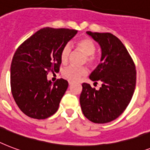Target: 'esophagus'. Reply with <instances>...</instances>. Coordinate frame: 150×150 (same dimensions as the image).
I'll use <instances>...</instances> for the list:
<instances>
[{
	"label": "esophagus",
	"instance_id": "obj_1",
	"mask_svg": "<svg viewBox=\"0 0 150 150\" xmlns=\"http://www.w3.org/2000/svg\"><path fill=\"white\" fill-rule=\"evenodd\" d=\"M72 83H72V82H70V81H69V85H71Z\"/></svg>",
	"mask_w": 150,
	"mask_h": 150
}]
</instances>
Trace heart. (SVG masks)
<instances>
[{"mask_svg":"<svg viewBox=\"0 0 150 150\" xmlns=\"http://www.w3.org/2000/svg\"><path fill=\"white\" fill-rule=\"evenodd\" d=\"M76 47L82 52L86 54V60L88 64L94 66L98 62V56L95 54L96 52V44L91 38H85L76 41ZM71 52L70 45L67 44L62 48L60 53V59L62 63H67L69 59V54ZM88 74V69L85 67H77L74 66H69L63 70L62 75L65 78L70 81H80L83 76H86Z\"/></svg>","mask_w":150,"mask_h":150,"instance_id":"heart-1","label":"heart"}]
</instances>
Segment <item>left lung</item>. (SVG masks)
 Returning <instances> with one entry per match:
<instances>
[{
	"label": "left lung",
	"instance_id": "1",
	"mask_svg": "<svg viewBox=\"0 0 150 150\" xmlns=\"http://www.w3.org/2000/svg\"><path fill=\"white\" fill-rule=\"evenodd\" d=\"M101 47L100 64L89 78L102 82L99 90L82 83L80 103L83 114L91 122L105 124L117 119L129 104L136 83L135 66L123 43L112 33H92Z\"/></svg>",
	"mask_w": 150,
	"mask_h": 150
}]
</instances>
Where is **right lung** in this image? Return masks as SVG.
<instances>
[{
	"instance_id": "right-lung-1",
	"label": "right lung",
	"mask_w": 150,
	"mask_h": 150,
	"mask_svg": "<svg viewBox=\"0 0 150 150\" xmlns=\"http://www.w3.org/2000/svg\"><path fill=\"white\" fill-rule=\"evenodd\" d=\"M76 33V30L43 28L16 50L11 64V93L28 117L46 119L57 112L68 82L61 78L52 83L47 75L59 71L62 48Z\"/></svg>"
}]
</instances>
